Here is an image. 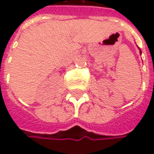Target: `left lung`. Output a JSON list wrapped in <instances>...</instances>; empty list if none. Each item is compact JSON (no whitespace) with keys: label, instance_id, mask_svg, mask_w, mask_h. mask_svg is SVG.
Wrapping results in <instances>:
<instances>
[{"label":"left lung","instance_id":"left-lung-1","mask_svg":"<svg viewBox=\"0 0 154 154\" xmlns=\"http://www.w3.org/2000/svg\"><path fill=\"white\" fill-rule=\"evenodd\" d=\"M140 53H141V51H140Z\"/></svg>","mask_w":154,"mask_h":154}]
</instances>
